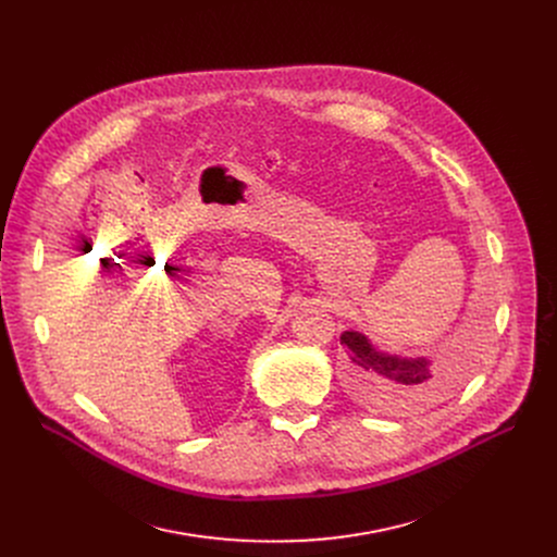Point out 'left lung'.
<instances>
[{
    "instance_id": "8db88e82",
    "label": "left lung",
    "mask_w": 557,
    "mask_h": 557,
    "mask_svg": "<svg viewBox=\"0 0 557 557\" xmlns=\"http://www.w3.org/2000/svg\"><path fill=\"white\" fill-rule=\"evenodd\" d=\"M339 342L358 367L367 397L382 407L413 409L435 399L458 377V367H433L429 358H401L380 350L364 333L344 331Z\"/></svg>"
}]
</instances>
